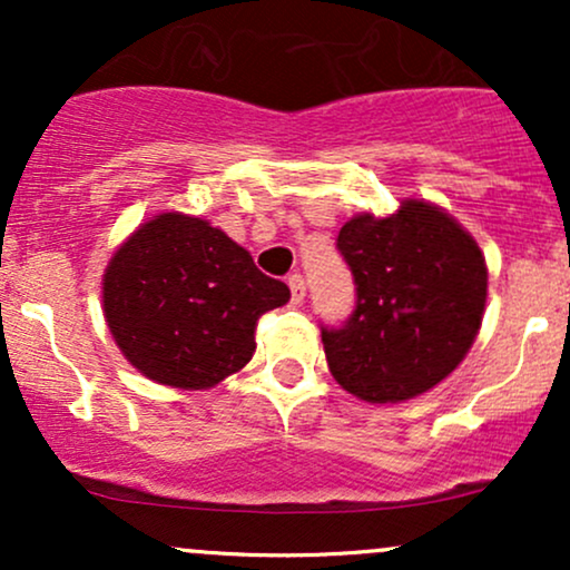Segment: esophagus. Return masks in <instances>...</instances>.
Instances as JSON below:
<instances>
[{
	"instance_id": "obj_1",
	"label": "esophagus",
	"mask_w": 570,
	"mask_h": 570,
	"mask_svg": "<svg viewBox=\"0 0 570 570\" xmlns=\"http://www.w3.org/2000/svg\"><path fill=\"white\" fill-rule=\"evenodd\" d=\"M286 284H289V292H292V303L299 305L305 299V278L299 276V273H292L289 278H286Z\"/></svg>"
}]
</instances>
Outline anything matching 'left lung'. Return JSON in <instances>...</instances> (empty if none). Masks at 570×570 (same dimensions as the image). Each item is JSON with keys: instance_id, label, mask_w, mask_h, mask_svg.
I'll use <instances>...</instances> for the list:
<instances>
[{"instance_id": "obj_1", "label": "left lung", "mask_w": 570, "mask_h": 570, "mask_svg": "<svg viewBox=\"0 0 570 570\" xmlns=\"http://www.w3.org/2000/svg\"><path fill=\"white\" fill-rule=\"evenodd\" d=\"M356 311L322 330L332 377L370 404L426 394L463 362L488 303V265L472 233L423 198L389 217L358 214L337 235Z\"/></svg>"}]
</instances>
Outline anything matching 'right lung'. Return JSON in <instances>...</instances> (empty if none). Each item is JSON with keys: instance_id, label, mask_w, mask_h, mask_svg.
<instances>
[{"instance_id": "right-lung-1", "label": "right lung", "mask_w": 570, "mask_h": 570, "mask_svg": "<svg viewBox=\"0 0 570 570\" xmlns=\"http://www.w3.org/2000/svg\"><path fill=\"white\" fill-rule=\"evenodd\" d=\"M101 303L117 348L144 377L203 391L246 367L257 318L289 303V286L212 222L166 212L117 246Z\"/></svg>"}]
</instances>
